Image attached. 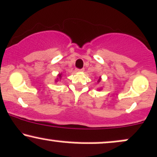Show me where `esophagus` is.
<instances>
[{
    "instance_id": "obj_1",
    "label": "esophagus",
    "mask_w": 157,
    "mask_h": 157,
    "mask_svg": "<svg viewBox=\"0 0 157 157\" xmlns=\"http://www.w3.org/2000/svg\"><path fill=\"white\" fill-rule=\"evenodd\" d=\"M84 68H81V69H79V68H76V71H83Z\"/></svg>"
}]
</instances>
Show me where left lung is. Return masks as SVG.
<instances>
[{
  "instance_id": "1",
  "label": "left lung",
  "mask_w": 157,
  "mask_h": 157,
  "mask_svg": "<svg viewBox=\"0 0 157 157\" xmlns=\"http://www.w3.org/2000/svg\"><path fill=\"white\" fill-rule=\"evenodd\" d=\"M101 82V77H100L99 79H98V82ZM100 90H101V89H100Z\"/></svg>"
}]
</instances>
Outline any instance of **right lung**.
Listing matches in <instances>:
<instances>
[{"instance_id":"right-lung-1","label":"right lung","mask_w":157,"mask_h":157,"mask_svg":"<svg viewBox=\"0 0 157 157\" xmlns=\"http://www.w3.org/2000/svg\"><path fill=\"white\" fill-rule=\"evenodd\" d=\"M61 78H62V74H59V75H58L57 78H56V80H55V81H56V82H58V81H59V80H61Z\"/></svg>"}]
</instances>
